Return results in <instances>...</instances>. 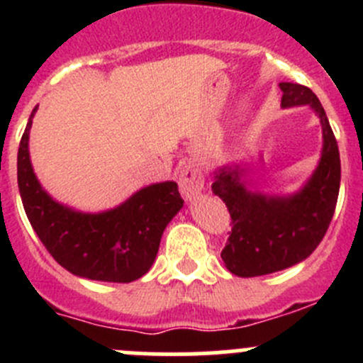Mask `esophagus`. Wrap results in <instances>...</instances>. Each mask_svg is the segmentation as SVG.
Instances as JSON below:
<instances>
[{
  "label": "esophagus",
  "instance_id": "obj_1",
  "mask_svg": "<svg viewBox=\"0 0 363 363\" xmlns=\"http://www.w3.org/2000/svg\"><path fill=\"white\" fill-rule=\"evenodd\" d=\"M179 188H181L182 196L186 200H195L202 195L203 189V174L196 164L189 163L188 167L182 168L179 174Z\"/></svg>",
  "mask_w": 363,
  "mask_h": 363
}]
</instances>
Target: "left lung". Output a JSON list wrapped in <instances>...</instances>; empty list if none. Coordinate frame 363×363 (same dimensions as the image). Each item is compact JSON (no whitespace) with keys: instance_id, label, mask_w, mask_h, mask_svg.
Here are the masks:
<instances>
[{"instance_id":"1","label":"left lung","mask_w":363,"mask_h":363,"mask_svg":"<svg viewBox=\"0 0 363 363\" xmlns=\"http://www.w3.org/2000/svg\"><path fill=\"white\" fill-rule=\"evenodd\" d=\"M281 107L309 105L321 123L323 147L306 184L291 195H269L252 186L244 163L214 172L212 193L226 203L232 233L221 258L239 277H256L303 262L318 247L334 216L340 186L337 140L316 94L306 86L281 82Z\"/></svg>"}]
</instances>
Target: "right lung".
I'll return each mask as SVG.
<instances>
[{
  "mask_svg": "<svg viewBox=\"0 0 363 363\" xmlns=\"http://www.w3.org/2000/svg\"><path fill=\"white\" fill-rule=\"evenodd\" d=\"M33 108L17 155V182L26 216L47 251L73 276L131 283L149 272L168 223L182 208L177 182L145 186L117 207L80 212L42 188L29 160Z\"/></svg>",
  "mask_w": 363,
  "mask_h": 363,
  "instance_id": "1",
  "label": "right lung"
}]
</instances>
